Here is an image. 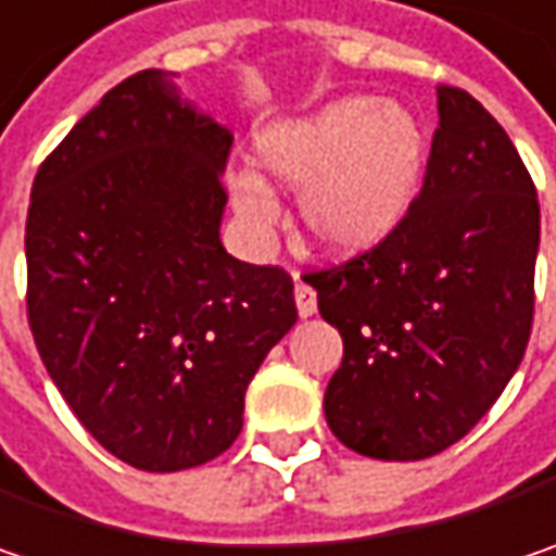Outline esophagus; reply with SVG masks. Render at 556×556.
Here are the masks:
<instances>
[{"instance_id":"esophagus-1","label":"esophagus","mask_w":556,"mask_h":556,"mask_svg":"<svg viewBox=\"0 0 556 556\" xmlns=\"http://www.w3.org/2000/svg\"><path fill=\"white\" fill-rule=\"evenodd\" d=\"M295 305H299L302 317H311L317 311V292L311 289L308 282H302V279H295Z\"/></svg>"}]
</instances>
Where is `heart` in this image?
I'll list each match as a JSON object with an SVG mask.
<instances>
[{
    "instance_id": "b5f03b06",
    "label": "heart",
    "mask_w": 556,
    "mask_h": 556,
    "mask_svg": "<svg viewBox=\"0 0 556 556\" xmlns=\"http://www.w3.org/2000/svg\"><path fill=\"white\" fill-rule=\"evenodd\" d=\"M425 160L428 138L408 106L349 93L261 128L251 141L257 176H232L229 204L261 236L277 216L264 181L299 188V219L311 242L330 254H362L403 223Z\"/></svg>"
}]
</instances>
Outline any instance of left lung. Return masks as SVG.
<instances>
[{
    "mask_svg": "<svg viewBox=\"0 0 556 556\" xmlns=\"http://www.w3.org/2000/svg\"><path fill=\"white\" fill-rule=\"evenodd\" d=\"M438 115L425 185L403 223L371 251L305 277L343 337L327 425L371 459H428L466 438L532 333V176L472 93L441 84Z\"/></svg>",
    "mask_w": 556,
    "mask_h": 556,
    "instance_id": "1",
    "label": "left lung"
}]
</instances>
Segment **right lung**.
Instances as JSON below:
<instances>
[{"instance_id": "right-lung-1", "label": "right lung", "mask_w": 556, "mask_h": 556, "mask_svg": "<svg viewBox=\"0 0 556 556\" xmlns=\"http://www.w3.org/2000/svg\"><path fill=\"white\" fill-rule=\"evenodd\" d=\"M232 131L138 72L43 160L27 211V320L115 459L181 472L226 453L245 390L299 320L292 277L219 242Z\"/></svg>"}]
</instances>
